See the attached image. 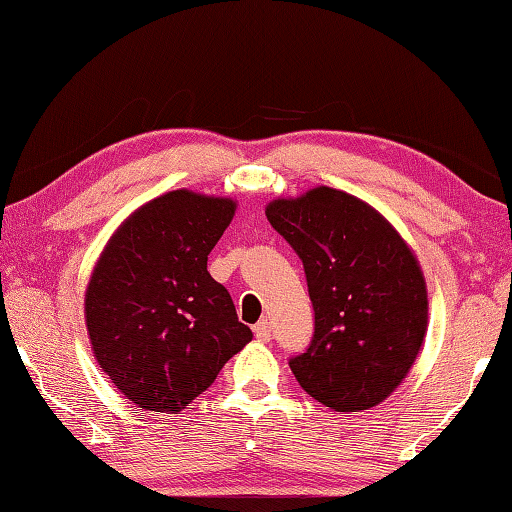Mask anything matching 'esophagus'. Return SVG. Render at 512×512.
<instances>
[{
  "mask_svg": "<svg viewBox=\"0 0 512 512\" xmlns=\"http://www.w3.org/2000/svg\"><path fill=\"white\" fill-rule=\"evenodd\" d=\"M253 331H255V338H257L259 342H268V340H271V336H273V333H271V324H268L266 320L257 322Z\"/></svg>",
  "mask_w": 512,
  "mask_h": 512,
  "instance_id": "34e87169",
  "label": "esophagus"
}]
</instances>
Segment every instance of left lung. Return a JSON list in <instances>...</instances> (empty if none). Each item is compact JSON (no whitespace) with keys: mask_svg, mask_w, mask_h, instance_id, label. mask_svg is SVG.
Masks as SVG:
<instances>
[{"mask_svg":"<svg viewBox=\"0 0 512 512\" xmlns=\"http://www.w3.org/2000/svg\"><path fill=\"white\" fill-rule=\"evenodd\" d=\"M300 255L315 311L297 383L333 412L369 410L410 374L427 333L421 264L398 230L353 194L318 185L266 206Z\"/></svg>","mask_w":512,"mask_h":512,"instance_id":"obj_1","label":"left lung"}]
</instances>
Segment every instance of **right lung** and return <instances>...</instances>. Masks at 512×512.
<instances>
[{
    "label": "right lung",
    "instance_id": "obj_1",
    "mask_svg": "<svg viewBox=\"0 0 512 512\" xmlns=\"http://www.w3.org/2000/svg\"><path fill=\"white\" fill-rule=\"evenodd\" d=\"M237 203L172 190L134 210L102 250L85 293L91 351L120 394L181 412L253 340L208 255Z\"/></svg>",
    "mask_w": 512,
    "mask_h": 512
}]
</instances>
